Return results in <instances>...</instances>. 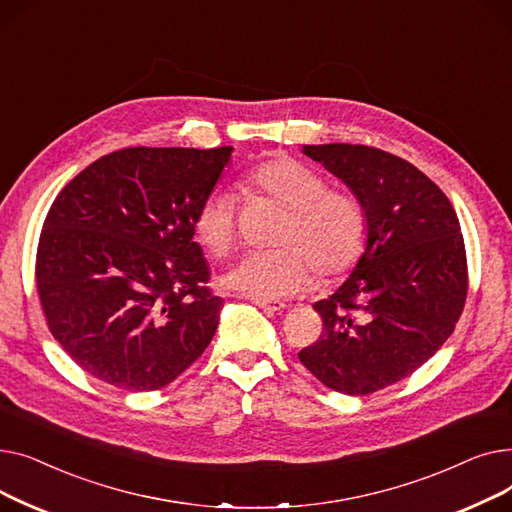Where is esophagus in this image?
Listing matches in <instances>:
<instances>
[{
	"instance_id": "esophagus-1",
	"label": "esophagus",
	"mask_w": 512,
	"mask_h": 512,
	"mask_svg": "<svg viewBox=\"0 0 512 512\" xmlns=\"http://www.w3.org/2000/svg\"><path fill=\"white\" fill-rule=\"evenodd\" d=\"M251 303L257 305V307L263 309V311H270V313H276V311L286 309V305L280 303V301H263V299H253V297H251Z\"/></svg>"
}]
</instances>
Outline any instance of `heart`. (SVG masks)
Returning <instances> with one entry per match:
<instances>
[{
	"mask_svg": "<svg viewBox=\"0 0 512 512\" xmlns=\"http://www.w3.org/2000/svg\"><path fill=\"white\" fill-rule=\"evenodd\" d=\"M249 193L263 195L286 209L276 251H255L226 274L228 288L245 297L278 301L321 278H334L361 259L369 220L359 195L328 186L326 176L301 159L280 155L255 166L245 176ZM195 234L213 255L236 245L234 197L220 188L209 191L195 211Z\"/></svg>",
	"mask_w": 512,
	"mask_h": 512,
	"instance_id": "b5f03b06",
	"label": "heart"
}]
</instances>
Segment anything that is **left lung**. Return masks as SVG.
<instances>
[{
	"mask_svg": "<svg viewBox=\"0 0 512 512\" xmlns=\"http://www.w3.org/2000/svg\"><path fill=\"white\" fill-rule=\"evenodd\" d=\"M365 205L367 247L348 280L317 301L321 336L299 353L328 388L363 396L432 359L454 332L467 288L459 218L407 159L367 145H305Z\"/></svg>",
	"mask_w": 512,
	"mask_h": 512,
	"instance_id": "8db88e82",
	"label": "left lung"
}]
</instances>
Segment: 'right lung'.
Here are the masks:
<instances>
[{
	"label": "right lung",
	"instance_id": "obj_1",
	"mask_svg": "<svg viewBox=\"0 0 512 512\" xmlns=\"http://www.w3.org/2000/svg\"><path fill=\"white\" fill-rule=\"evenodd\" d=\"M232 147H128L74 176L37 247L39 301L72 361L122 390H159L209 346L222 297L195 211Z\"/></svg>",
	"mask_w": 512,
	"mask_h": 512
}]
</instances>
